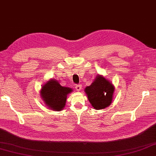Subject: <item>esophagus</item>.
<instances>
[{
	"label": "esophagus",
	"instance_id": "1",
	"mask_svg": "<svg viewBox=\"0 0 156 156\" xmlns=\"http://www.w3.org/2000/svg\"><path fill=\"white\" fill-rule=\"evenodd\" d=\"M82 89V85L81 84H78L76 86V91L80 92Z\"/></svg>",
	"mask_w": 156,
	"mask_h": 156
}]
</instances>
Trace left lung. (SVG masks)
I'll return each mask as SVG.
<instances>
[{"instance_id":"obj_1","label":"left lung","mask_w":156,"mask_h":156,"mask_svg":"<svg viewBox=\"0 0 156 156\" xmlns=\"http://www.w3.org/2000/svg\"><path fill=\"white\" fill-rule=\"evenodd\" d=\"M114 90V86L110 80L98 74L90 86L86 87L84 92L92 106L96 110H101L111 104Z\"/></svg>"}]
</instances>
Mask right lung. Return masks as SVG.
I'll return each mask as SVG.
<instances>
[{"instance_id":"1","label":"right lung","mask_w":156,"mask_h":156,"mask_svg":"<svg viewBox=\"0 0 156 156\" xmlns=\"http://www.w3.org/2000/svg\"><path fill=\"white\" fill-rule=\"evenodd\" d=\"M72 91L71 88L61 86L57 80L52 78L42 86L40 94L44 104L50 110L61 111L66 106L68 95Z\"/></svg>"}]
</instances>
